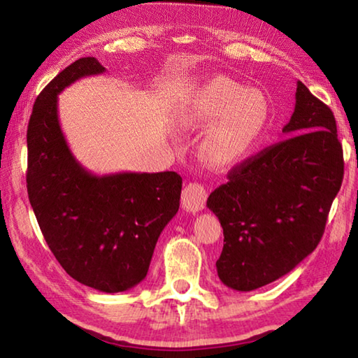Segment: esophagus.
<instances>
[{"mask_svg":"<svg viewBox=\"0 0 358 358\" xmlns=\"http://www.w3.org/2000/svg\"><path fill=\"white\" fill-rule=\"evenodd\" d=\"M207 196L208 194L203 185L189 183L183 189V194H181V205H183V208L186 211L196 213V211H201L205 207Z\"/></svg>","mask_w":358,"mask_h":358,"instance_id":"1","label":"esophagus"}]
</instances>
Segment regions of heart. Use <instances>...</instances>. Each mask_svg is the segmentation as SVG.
<instances>
[{"instance_id":"b5f03b06","label":"heart","mask_w":358,"mask_h":358,"mask_svg":"<svg viewBox=\"0 0 358 358\" xmlns=\"http://www.w3.org/2000/svg\"><path fill=\"white\" fill-rule=\"evenodd\" d=\"M271 106L254 88L216 77L199 90L185 123L210 129L201 143L202 159L210 167L230 169L246 159L270 123Z\"/></svg>"}]
</instances>
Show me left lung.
I'll use <instances>...</instances> for the list:
<instances>
[{"mask_svg": "<svg viewBox=\"0 0 358 358\" xmlns=\"http://www.w3.org/2000/svg\"><path fill=\"white\" fill-rule=\"evenodd\" d=\"M282 132L290 137L234 167L207 201L226 241L217 276L241 292L276 281L316 250L343 183L335 117L301 82Z\"/></svg>", "mask_w": 358, "mask_h": 358, "instance_id": "obj_1", "label": "left lung"}]
</instances>
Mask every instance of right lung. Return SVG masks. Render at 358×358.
<instances>
[{
    "label": "right lung",
    "instance_id": "1",
    "mask_svg": "<svg viewBox=\"0 0 358 358\" xmlns=\"http://www.w3.org/2000/svg\"><path fill=\"white\" fill-rule=\"evenodd\" d=\"M106 71L93 57L63 69L42 90L27 131V189L48 248L71 278L107 294L148 273L156 241L180 207L177 172L90 173L66 143L58 94Z\"/></svg>",
    "mask_w": 358,
    "mask_h": 358
}]
</instances>
